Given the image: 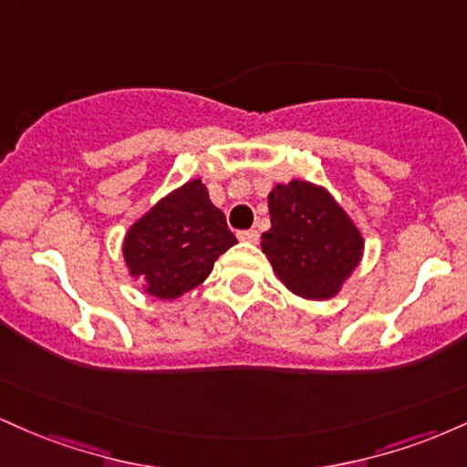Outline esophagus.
<instances>
[{"label": "esophagus", "mask_w": 467, "mask_h": 467, "mask_svg": "<svg viewBox=\"0 0 467 467\" xmlns=\"http://www.w3.org/2000/svg\"><path fill=\"white\" fill-rule=\"evenodd\" d=\"M237 237L239 241H244V244H259V233H256V230H241Z\"/></svg>", "instance_id": "obj_1"}]
</instances>
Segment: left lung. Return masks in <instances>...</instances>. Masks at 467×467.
Returning a JSON list of instances; mask_svg holds the SVG:
<instances>
[{"instance_id": "left-lung-1", "label": "left lung", "mask_w": 467, "mask_h": 467, "mask_svg": "<svg viewBox=\"0 0 467 467\" xmlns=\"http://www.w3.org/2000/svg\"><path fill=\"white\" fill-rule=\"evenodd\" d=\"M272 228L261 250L278 281L307 301H329L360 265L364 237L325 186L307 180L275 184L267 195Z\"/></svg>"}]
</instances>
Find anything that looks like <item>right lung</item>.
Listing matches in <instances>:
<instances>
[{
  "mask_svg": "<svg viewBox=\"0 0 467 467\" xmlns=\"http://www.w3.org/2000/svg\"><path fill=\"white\" fill-rule=\"evenodd\" d=\"M237 237L226 215L211 202L202 180H189L158 200L131 223L122 239V259L144 294L175 301L197 287Z\"/></svg>",
  "mask_w": 467,
  "mask_h": 467,
  "instance_id": "1",
  "label": "right lung"
}]
</instances>
